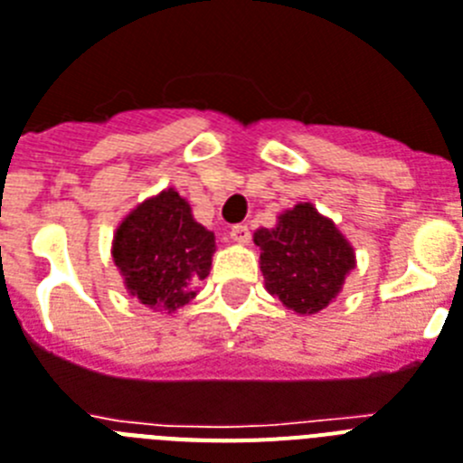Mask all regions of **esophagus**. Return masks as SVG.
<instances>
[{
  "label": "esophagus",
  "instance_id": "obj_1",
  "mask_svg": "<svg viewBox=\"0 0 463 463\" xmlns=\"http://www.w3.org/2000/svg\"><path fill=\"white\" fill-rule=\"evenodd\" d=\"M231 238L240 244H247L251 240V232H250V225H232L231 228Z\"/></svg>",
  "mask_w": 463,
  "mask_h": 463
}]
</instances>
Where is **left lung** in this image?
I'll return each mask as SVG.
<instances>
[{"mask_svg": "<svg viewBox=\"0 0 463 463\" xmlns=\"http://www.w3.org/2000/svg\"><path fill=\"white\" fill-rule=\"evenodd\" d=\"M266 289L298 316L327 308L355 268V251L339 228L310 202L278 216L275 228L254 232Z\"/></svg>", "mask_w": 463, "mask_h": 463, "instance_id": "obj_1", "label": "left lung"}]
</instances>
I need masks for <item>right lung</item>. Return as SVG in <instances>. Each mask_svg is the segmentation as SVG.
Segmentation results:
<instances>
[{"label":"right lung","instance_id":"obj_1","mask_svg":"<svg viewBox=\"0 0 463 463\" xmlns=\"http://www.w3.org/2000/svg\"><path fill=\"white\" fill-rule=\"evenodd\" d=\"M216 250L213 232L193 219V209L174 188L141 202L118 225L112 261L124 287L147 308L176 310L195 298Z\"/></svg>","mask_w":463,"mask_h":463}]
</instances>
